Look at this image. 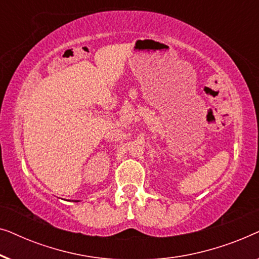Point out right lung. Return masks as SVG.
Listing matches in <instances>:
<instances>
[{
	"label": "right lung",
	"instance_id": "obj_1",
	"mask_svg": "<svg viewBox=\"0 0 259 259\" xmlns=\"http://www.w3.org/2000/svg\"><path fill=\"white\" fill-rule=\"evenodd\" d=\"M75 201H76V200H75Z\"/></svg>",
	"mask_w": 259,
	"mask_h": 259
}]
</instances>
